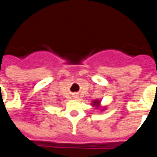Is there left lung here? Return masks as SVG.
<instances>
[{
	"instance_id": "left-lung-1",
	"label": "left lung",
	"mask_w": 157,
	"mask_h": 157,
	"mask_svg": "<svg viewBox=\"0 0 157 157\" xmlns=\"http://www.w3.org/2000/svg\"><path fill=\"white\" fill-rule=\"evenodd\" d=\"M99 103H100V102H98V100H96V101H94V102H93V104H92V105H97V106H98V105H99Z\"/></svg>"
}]
</instances>
